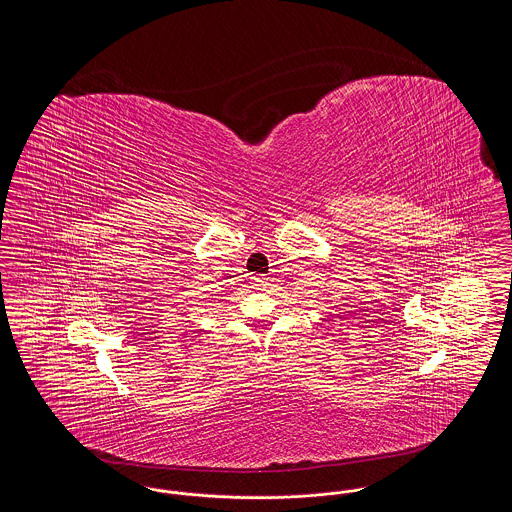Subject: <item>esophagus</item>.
Wrapping results in <instances>:
<instances>
[{"instance_id": "34e87169", "label": "esophagus", "mask_w": 512, "mask_h": 512, "mask_svg": "<svg viewBox=\"0 0 512 512\" xmlns=\"http://www.w3.org/2000/svg\"><path fill=\"white\" fill-rule=\"evenodd\" d=\"M267 284V276H263V274H255V276H251V286H253L255 290H265V286H267Z\"/></svg>"}]
</instances>
